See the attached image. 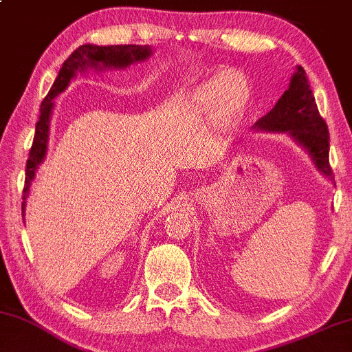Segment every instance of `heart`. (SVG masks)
<instances>
[{"mask_svg": "<svg viewBox=\"0 0 352 352\" xmlns=\"http://www.w3.org/2000/svg\"><path fill=\"white\" fill-rule=\"evenodd\" d=\"M194 107L204 114L215 116L222 127L235 125L248 111L251 86L240 72H225L210 78L194 89L190 96Z\"/></svg>", "mask_w": 352, "mask_h": 352, "instance_id": "1", "label": "heart"}]
</instances>
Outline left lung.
<instances>
[{"instance_id":"left-lung-1","label":"left lung","mask_w":352,"mask_h":352,"mask_svg":"<svg viewBox=\"0 0 352 352\" xmlns=\"http://www.w3.org/2000/svg\"><path fill=\"white\" fill-rule=\"evenodd\" d=\"M254 129L263 132H287L303 150H307L318 171L335 181L328 158V125L320 116L307 73L302 67H297L287 91L276 106L254 124Z\"/></svg>"}]
</instances>
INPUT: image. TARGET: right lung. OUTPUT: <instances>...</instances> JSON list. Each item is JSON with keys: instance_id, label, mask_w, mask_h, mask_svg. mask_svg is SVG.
<instances>
[{"instance_id": "add662e5", "label": "right lung", "mask_w": 352, "mask_h": 352, "mask_svg": "<svg viewBox=\"0 0 352 352\" xmlns=\"http://www.w3.org/2000/svg\"><path fill=\"white\" fill-rule=\"evenodd\" d=\"M151 55L148 45H86L78 47L73 54L65 60L63 67L60 68L54 86H52L47 98L41 104V117L36 125V135H34L32 146L29 151V160L25 164V186L23 196V217L25 209V199L29 196V188L32 179L36 177L38 164L43 162L47 153V142H49L50 119L54 111V98L65 91L72 78L76 76V72H86L88 68L94 70H106V68H125L135 62H143Z\"/></svg>"}]
</instances>
